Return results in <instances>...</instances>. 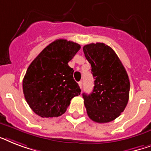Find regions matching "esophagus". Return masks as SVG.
<instances>
[{"instance_id":"34e87169","label":"esophagus","mask_w":151,"mask_h":151,"mask_svg":"<svg viewBox=\"0 0 151 151\" xmlns=\"http://www.w3.org/2000/svg\"><path fill=\"white\" fill-rule=\"evenodd\" d=\"M78 84H79L80 88H82V81H79V82H78Z\"/></svg>"}]
</instances>
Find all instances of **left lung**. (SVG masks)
<instances>
[{
    "instance_id": "obj_1",
    "label": "left lung",
    "mask_w": 151,
    "mask_h": 151,
    "mask_svg": "<svg viewBox=\"0 0 151 151\" xmlns=\"http://www.w3.org/2000/svg\"><path fill=\"white\" fill-rule=\"evenodd\" d=\"M83 51L95 80L92 92L82 95L87 113L94 122H109L120 116L128 103V74L115 51L105 43L88 44Z\"/></svg>"
}]
</instances>
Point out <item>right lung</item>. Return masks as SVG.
Here are the masks:
<instances>
[{
  "mask_svg": "<svg viewBox=\"0 0 151 151\" xmlns=\"http://www.w3.org/2000/svg\"><path fill=\"white\" fill-rule=\"evenodd\" d=\"M81 49L79 44L56 40L46 46L29 65L22 82L23 93L29 107L42 118L64 113L81 88L68 62Z\"/></svg>",
  "mask_w": 151,
  "mask_h": 151,
  "instance_id": "obj_1",
  "label": "right lung"
}]
</instances>
